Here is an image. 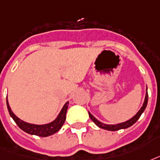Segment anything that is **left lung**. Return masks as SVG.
<instances>
[{"label": "left lung", "mask_w": 160, "mask_h": 160, "mask_svg": "<svg viewBox=\"0 0 160 160\" xmlns=\"http://www.w3.org/2000/svg\"><path fill=\"white\" fill-rule=\"evenodd\" d=\"M148 88H146V94L145 98H144V101H143V103L142 105L141 108L138 111V112L136 113L133 118H131L130 119L127 120L126 122H120V123H118V124H105L103 122H100L99 120H98L96 118L94 117L93 115L92 114L91 112H88L89 117L92 119V121L97 125L98 127H99L100 128H102V129H106V130L108 131H117L119 130V129H124V128H128L130 126H132L133 124H134L138 119L140 118L141 114L144 112L146 107H147V104H148Z\"/></svg>", "instance_id": "left-lung-1"}]
</instances>
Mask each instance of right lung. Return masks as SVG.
I'll return each mask as SVG.
<instances>
[{"label":"right lung","mask_w":160,"mask_h":160,"mask_svg":"<svg viewBox=\"0 0 160 160\" xmlns=\"http://www.w3.org/2000/svg\"><path fill=\"white\" fill-rule=\"evenodd\" d=\"M68 103L69 102H67L64 104L61 112L58 115V117L56 118L52 122H48L46 124H34V123H29V122H25L17 117L11 109L7 97V105L8 112H9L11 117L15 121V122L17 124V126L26 133L32 134V135L40 136V137H48V136L52 135L58 131L60 130L61 128L62 127L63 123L66 120V113L68 108Z\"/></svg>","instance_id":"1"}]
</instances>
